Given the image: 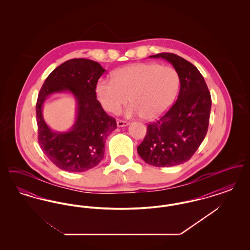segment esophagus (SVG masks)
<instances>
[{"label": "esophagus", "mask_w": 250, "mask_h": 250, "mask_svg": "<svg viewBox=\"0 0 250 250\" xmlns=\"http://www.w3.org/2000/svg\"><path fill=\"white\" fill-rule=\"evenodd\" d=\"M128 125H129V123L126 122V121H123V120H118V121H117V126H118V127L127 126Z\"/></svg>", "instance_id": "1"}]
</instances>
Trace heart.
Wrapping results in <instances>:
<instances>
[{
    "label": "heart",
    "mask_w": 250,
    "mask_h": 250,
    "mask_svg": "<svg viewBox=\"0 0 250 250\" xmlns=\"http://www.w3.org/2000/svg\"><path fill=\"white\" fill-rule=\"evenodd\" d=\"M178 89V75L173 68L140 62L117 69L113 79H99L95 92L108 112H118L129 99L131 104L125 110L126 116L155 120L172 105Z\"/></svg>",
    "instance_id": "heart-1"
}]
</instances>
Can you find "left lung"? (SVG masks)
Returning a JSON list of instances; mask_svg holds the SVG:
<instances>
[{
    "label": "left lung",
    "instance_id": "left-lung-1",
    "mask_svg": "<svg viewBox=\"0 0 250 250\" xmlns=\"http://www.w3.org/2000/svg\"><path fill=\"white\" fill-rule=\"evenodd\" d=\"M172 64L180 81L176 102L164 116L147 125L138 146L143 160L155 167L177 166L188 161L203 142L209 125L211 95L198 68L173 53H159Z\"/></svg>",
    "mask_w": 250,
    "mask_h": 250
}]
</instances>
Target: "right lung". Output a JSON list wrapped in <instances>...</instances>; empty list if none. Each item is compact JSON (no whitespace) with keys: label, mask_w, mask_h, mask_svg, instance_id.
<instances>
[{"label":"right lung","mask_w":250,"mask_h":250,"mask_svg":"<svg viewBox=\"0 0 250 250\" xmlns=\"http://www.w3.org/2000/svg\"><path fill=\"white\" fill-rule=\"evenodd\" d=\"M106 71L88 59L64 62L48 75L36 102L38 143L48 159L61 169L83 172L97 166L104 157L107 136L116 129V121L96 99L95 87ZM66 92L76 101V119L67 131H52L42 117V106L50 95Z\"/></svg>","instance_id":"obj_1"}]
</instances>
